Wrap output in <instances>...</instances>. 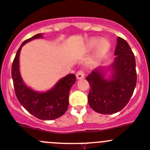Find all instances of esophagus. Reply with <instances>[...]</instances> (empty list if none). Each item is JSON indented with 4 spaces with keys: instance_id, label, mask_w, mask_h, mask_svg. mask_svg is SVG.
Masks as SVG:
<instances>
[{
    "instance_id": "esophagus-1",
    "label": "esophagus",
    "mask_w": 150,
    "mask_h": 150,
    "mask_svg": "<svg viewBox=\"0 0 150 150\" xmlns=\"http://www.w3.org/2000/svg\"><path fill=\"white\" fill-rule=\"evenodd\" d=\"M76 77L78 79H82V78H84V72L82 71V70H79L78 72H77L76 73Z\"/></svg>"
}]
</instances>
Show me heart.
<instances>
[{
	"label": "heart",
	"instance_id": "obj_1",
	"mask_svg": "<svg viewBox=\"0 0 150 150\" xmlns=\"http://www.w3.org/2000/svg\"><path fill=\"white\" fill-rule=\"evenodd\" d=\"M97 45V55L102 56L105 54L109 51L110 48V43L106 39H101L99 40L97 37H93L90 39L87 42V46L89 49H93Z\"/></svg>",
	"mask_w": 150,
	"mask_h": 150
}]
</instances>
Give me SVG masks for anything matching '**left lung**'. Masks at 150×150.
Returning a JSON list of instances; mask_svg holds the SVG:
<instances>
[{"mask_svg": "<svg viewBox=\"0 0 150 150\" xmlns=\"http://www.w3.org/2000/svg\"><path fill=\"white\" fill-rule=\"evenodd\" d=\"M117 42L114 62L107 69H95L86 78L90 86L89 105L102 114L122 110L132 97L137 83L134 54L125 40L117 37ZM106 71H110L108 78H105Z\"/></svg>", "mask_w": 150, "mask_h": 150, "instance_id": "1", "label": "left lung"}]
</instances>
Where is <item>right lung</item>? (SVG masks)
<instances>
[{"mask_svg": "<svg viewBox=\"0 0 150 150\" xmlns=\"http://www.w3.org/2000/svg\"><path fill=\"white\" fill-rule=\"evenodd\" d=\"M40 38H42V33H38L23 42L13 60L12 78L16 97L23 107L36 118L52 120L61 117L67 110L70 89L75 83L76 78L74 74H69L45 92L36 91L25 84L20 73V52L27 42Z\"/></svg>", "mask_w": 150, "mask_h": 150, "instance_id": "obj_1", "label": "right lung"}]
</instances>
